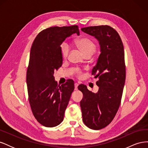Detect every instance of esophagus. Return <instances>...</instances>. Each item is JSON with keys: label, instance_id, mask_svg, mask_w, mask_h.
<instances>
[{"label": "esophagus", "instance_id": "1", "mask_svg": "<svg viewBox=\"0 0 148 148\" xmlns=\"http://www.w3.org/2000/svg\"><path fill=\"white\" fill-rule=\"evenodd\" d=\"M78 83H75V90H77L78 89Z\"/></svg>", "mask_w": 148, "mask_h": 148}]
</instances>
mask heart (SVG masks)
I'll return each mask as SVG.
<instances>
[{
    "instance_id": "b5f03b06",
    "label": "heart",
    "mask_w": 148,
    "mask_h": 148,
    "mask_svg": "<svg viewBox=\"0 0 148 148\" xmlns=\"http://www.w3.org/2000/svg\"><path fill=\"white\" fill-rule=\"evenodd\" d=\"M75 44L84 56L92 54L93 52L95 51L96 48L95 43L91 39L86 37H83L77 39L75 41ZM69 51L70 48L68 44L65 42L62 44L61 46V52L62 55L64 59H66L68 57ZM77 74L78 77H81L82 71L78 69L77 71Z\"/></svg>"
}]
</instances>
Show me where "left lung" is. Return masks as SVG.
I'll return each mask as SVG.
<instances>
[{"mask_svg": "<svg viewBox=\"0 0 148 148\" xmlns=\"http://www.w3.org/2000/svg\"><path fill=\"white\" fill-rule=\"evenodd\" d=\"M82 31L95 36L101 47L92 70V75L99 79V90L95 93L86 85L78 87L83 95L80 107L84 123L91 129L100 130L113 120L121 103L126 76L123 45L117 31L110 26H89Z\"/></svg>", "mask_w": 148, "mask_h": 148, "instance_id": "8db88e82", "label": "left lung"}]
</instances>
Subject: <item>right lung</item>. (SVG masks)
<instances>
[{
    "instance_id": "right-lung-1",
    "label": "right lung",
    "mask_w": 148,
    "mask_h": 148,
    "mask_svg": "<svg viewBox=\"0 0 148 148\" xmlns=\"http://www.w3.org/2000/svg\"><path fill=\"white\" fill-rule=\"evenodd\" d=\"M79 34L78 26H53L41 31L31 48L26 72L28 99L38 122L53 127L64 120L65 111L74 90V82L58 86L53 72L62 65L60 45L67 37Z\"/></svg>"
}]
</instances>
